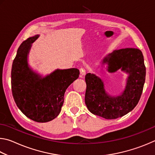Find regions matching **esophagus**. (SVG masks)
Instances as JSON below:
<instances>
[{
	"label": "esophagus",
	"instance_id": "esophagus-1",
	"mask_svg": "<svg viewBox=\"0 0 155 155\" xmlns=\"http://www.w3.org/2000/svg\"><path fill=\"white\" fill-rule=\"evenodd\" d=\"M80 74H81V77H84V76L85 75L86 71H85V70L83 68H81V69H80Z\"/></svg>",
	"mask_w": 155,
	"mask_h": 155
}]
</instances>
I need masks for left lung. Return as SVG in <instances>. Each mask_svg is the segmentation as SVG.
I'll use <instances>...</instances> for the list:
<instances>
[{
	"mask_svg": "<svg viewBox=\"0 0 155 155\" xmlns=\"http://www.w3.org/2000/svg\"><path fill=\"white\" fill-rule=\"evenodd\" d=\"M103 64H107L109 72L121 69L128 73L125 90L119 96L109 95L101 78L87 73L85 78V104L91 114L108 120L116 119L132 111L140 101L146 78L143 56L137 48L115 50L104 57Z\"/></svg>",
	"mask_w": 155,
	"mask_h": 155,
	"instance_id": "1",
	"label": "left lung"
}]
</instances>
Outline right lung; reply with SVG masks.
<instances>
[{"label": "right lung", "instance_id": "1", "mask_svg": "<svg viewBox=\"0 0 155 155\" xmlns=\"http://www.w3.org/2000/svg\"><path fill=\"white\" fill-rule=\"evenodd\" d=\"M39 35L23 41L18 49L12 68V90L17 107L22 114L38 122L51 121L59 114L64 94L78 78L77 68L54 70L45 77L37 74L28 64L31 45Z\"/></svg>", "mask_w": 155, "mask_h": 155}]
</instances>
